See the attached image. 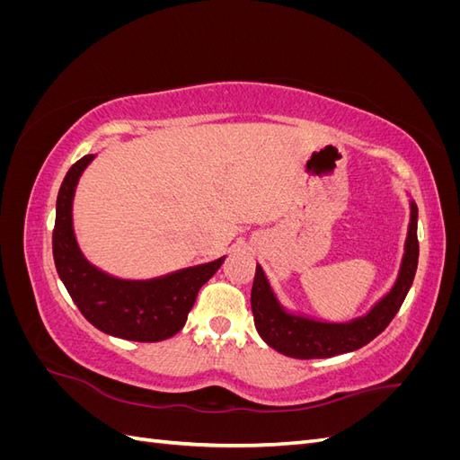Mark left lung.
<instances>
[{"label": "left lung", "mask_w": 460, "mask_h": 460, "mask_svg": "<svg viewBox=\"0 0 460 460\" xmlns=\"http://www.w3.org/2000/svg\"><path fill=\"white\" fill-rule=\"evenodd\" d=\"M419 207L411 201V222L405 242V255L394 288L374 307L349 323H320L301 314L288 313L257 264L252 309L259 336L278 353L294 358H328L341 353L357 351L370 343L387 328L405 301L419 267Z\"/></svg>", "instance_id": "1"}]
</instances>
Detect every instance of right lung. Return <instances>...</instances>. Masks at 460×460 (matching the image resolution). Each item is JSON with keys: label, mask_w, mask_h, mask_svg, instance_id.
Here are the masks:
<instances>
[{"label": "right lung", "mask_w": 460, "mask_h": 460, "mask_svg": "<svg viewBox=\"0 0 460 460\" xmlns=\"http://www.w3.org/2000/svg\"><path fill=\"white\" fill-rule=\"evenodd\" d=\"M93 157L76 161L61 184L53 228L55 269L80 313L97 330L130 341L169 340L182 330L201 286L225 257L151 280H120L93 267L82 255L73 230L76 184Z\"/></svg>", "instance_id": "add662e5"}]
</instances>
